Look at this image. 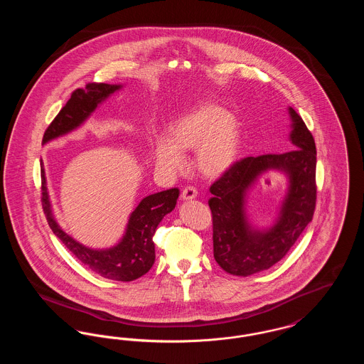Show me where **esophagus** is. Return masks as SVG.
<instances>
[{"label":"esophagus","mask_w":364,"mask_h":364,"mask_svg":"<svg viewBox=\"0 0 364 364\" xmlns=\"http://www.w3.org/2000/svg\"><path fill=\"white\" fill-rule=\"evenodd\" d=\"M196 196H198V191L195 190L193 187H186L181 192V199L183 200H192Z\"/></svg>","instance_id":"esophagus-1"}]
</instances>
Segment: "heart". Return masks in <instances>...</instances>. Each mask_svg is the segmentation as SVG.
<instances>
[{
	"mask_svg": "<svg viewBox=\"0 0 364 364\" xmlns=\"http://www.w3.org/2000/svg\"><path fill=\"white\" fill-rule=\"evenodd\" d=\"M242 134L239 122L220 105L205 102L174 122L171 135L156 136V165L171 172L184 166L181 151L195 150V166L205 177L225 174L239 159Z\"/></svg>",
	"mask_w": 364,
	"mask_h": 364,
	"instance_id": "b5f03b06",
	"label": "heart"
}]
</instances>
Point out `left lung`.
<instances>
[{
	"label": "left lung",
	"mask_w": 364,
	"mask_h": 364,
	"mask_svg": "<svg viewBox=\"0 0 364 364\" xmlns=\"http://www.w3.org/2000/svg\"><path fill=\"white\" fill-rule=\"evenodd\" d=\"M288 112L294 150L242 158L210 187L214 259L229 274L247 277L267 270L287 255L311 223L316 202L315 141L301 117L292 107ZM269 170L285 173L289 188L275 224L259 230L249 224L245 203L247 191Z\"/></svg>",
	"instance_id": "obj_1"
}]
</instances>
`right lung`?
I'll return each mask as SVG.
<instances>
[{
  "label": "right lung",
  "mask_w": 364,
  "mask_h": 364,
  "mask_svg": "<svg viewBox=\"0 0 364 364\" xmlns=\"http://www.w3.org/2000/svg\"><path fill=\"white\" fill-rule=\"evenodd\" d=\"M122 85L90 83L86 88L72 92L70 101L60 110L52 124L45 131L42 143L61 138L77 129L92 112L112 94L122 90ZM42 178V206L53 233L63 242L70 252L91 272L101 277L116 281H134L144 276L154 264L156 244L153 242L156 226L162 218L173 210L180 191L177 188L161 191L141 199L131 213L122 240L110 248L94 250L76 242L57 224L49 199L43 162L41 161Z\"/></svg>",
  "instance_id": "add662e5"
}]
</instances>
